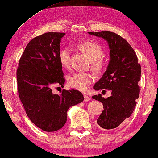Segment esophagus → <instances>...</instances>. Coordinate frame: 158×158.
<instances>
[{"mask_svg":"<svg viewBox=\"0 0 158 158\" xmlns=\"http://www.w3.org/2000/svg\"><path fill=\"white\" fill-rule=\"evenodd\" d=\"M83 97H84V101H89L90 100V96H88V95H84L83 96Z\"/></svg>","mask_w":158,"mask_h":158,"instance_id":"esophagus-1","label":"esophagus"}]
</instances>
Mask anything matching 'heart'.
Wrapping results in <instances>:
<instances>
[{
	"instance_id": "1",
	"label": "heart",
	"mask_w": 158,
	"mask_h": 158,
	"mask_svg": "<svg viewBox=\"0 0 158 158\" xmlns=\"http://www.w3.org/2000/svg\"><path fill=\"white\" fill-rule=\"evenodd\" d=\"M76 47L91 61V68L95 72L101 73L106 67V61L102 57L103 50L100 45L94 41L85 40L77 43ZM59 60L60 64L64 68H68L70 64V49L68 47L60 51ZM95 79L90 73H75L68 78V83L70 87L85 91L89 88Z\"/></svg>"
}]
</instances>
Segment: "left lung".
Listing matches in <instances>:
<instances>
[{
    "instance_id": "left-lung-1",
    "label": "left lung",
    "mask_w": 158,
    "mask_h": 158,
    "mask_svg": "<svg viewBox=\"0 0 158 158\" xmlns=\"http://www.w3.org/2000/svg\"><path fill=\"white\" fill-rule=\"evenodd\" d=\"M88 34L104 39L110 49L107 70L94 88L110 90L111 96L104 98L98 94L92 98L102 103L104 108L97 124L103 129H112L119 126L135 110L139 96L138 82L141 77V66L132 47L121 36L111 31Z\"/></svg>"
}]
</instances>
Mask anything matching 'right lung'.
I'll return each mask as SVG.
<instances>
[{
    "label": "right lung",
    "mask_w": 158,
    "mask_h": 158,
    "mask_svg": "<svg viewBox=\"0 0 158 158\" xmlns=\"http://www.w3.org/2000/svg\"><path fill=\"white\" fill-rule=\"evenodd\" d=\"M64 33L47 32L34 38L26 47L16 72L20 100L28 117L45 131H55L64 126L70 107L84 97L77 90H62L54 94L52 87L63 86L62 66L59 60L61 38Z\"/></svg>",
    "instance_id": "obj_1"
}]
</instances>
